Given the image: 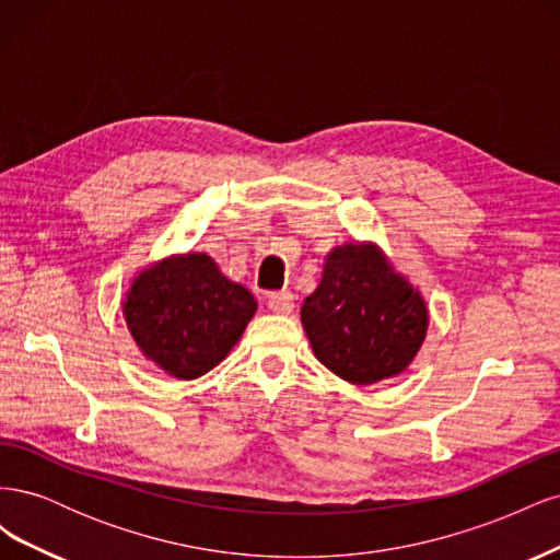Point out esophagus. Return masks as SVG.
<instances>
[{
  "instance_id": "esophagus-1",
  "label": "esophagus",
  "mask_w": 560,
  "mask_h": 560,
  "mask_svg": "<svg viewBox=\"0 0 560 560\" xmlns=\"http://www.w3.org/2000/svg\"><path fill=\"white\" fill-rule=\"evenodd\" d=\"M268 308L273 313H280V315H290L292 308H294V294L292 292H273L268 296Z\"/></svg>"
}]
</instances>
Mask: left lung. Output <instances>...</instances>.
I'll use <instances>...</instances> for the list:
<instances>
[{
    "label": "left lung",
    "instance_id": "left-lung-1",
    "mask_svg": "<svg viewBox=\"0 0 560 560\" xmlns=\"http://www.w3.org/2000/svg\"><path fill=\"white\" fill-rule=\"evenodd\" d=\"M301 322L315 358L338 378L371 385L413 362L428 334V306L374 243L334 247Z\"/></svg>",
    "mask_w": 560,
    "mask_h": 560
}]
</instances>
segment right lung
Returning <instances> with one entry per match:
<instances>
[{"instance_id": "right-lung-1", "label": "right lung", "mask_w": 560, "mask_h": 560, "mask_svg": "<svg viewBox=\"0 0 560 560\" xmlns=\"http://www.w3.org/2000/svg\"><path fill=\"white\" fill-rule=\"evenodd\" d=\"M254 313L252 292L229 280L206 252L144 268L124 301L128 331L144 358L182 381L222 362Z\"/></svg>"}]
</instances>
